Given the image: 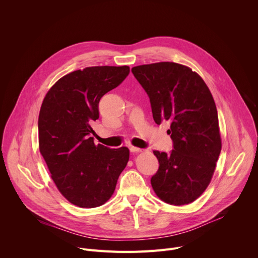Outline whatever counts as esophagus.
<instances>
[{
	"instance_id": "1",
	"label": "esophagus",
	"mask_w": 258,
	"mask_h": 258,
	"mask_svg": "<svg viewBox=\"0 0 258 258\" xmlns=\"http://www.w3.org/2000/svg\"><path fill=\"white\" fill-rule=\"evenodd\" d=\"M130 151L133 152V153H138V152H142V149L137 148V147H134V146H131L130 147Z\"/></svg>"
}]
</instances>
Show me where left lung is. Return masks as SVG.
<instances>
[{"label": "left lung", "mask_w": 258, "mask_h": 258, "mask_svg": "<svg viewBox=\"0 0 258 258\" xmlns=\"http://www.w3.org/2000/svg\"><path fill=\"white\" fill-rule=\"evenodd\" d=\"M132 72L150 99L154 121L170 122V153L154 150L159 167L151 177L165 203L185 205L207 188L222 150L217 110L204 81L191 68L159 62Z\"/></svg>", "instance_id": "left-lung-1"}]
</instances>
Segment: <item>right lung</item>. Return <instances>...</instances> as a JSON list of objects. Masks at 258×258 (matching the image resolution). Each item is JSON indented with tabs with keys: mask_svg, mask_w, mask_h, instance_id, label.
Returning <instances> with one entry per match:
<instances>
[{
	"mask_svg": "<svg viewBox=\"0 0 258 258\" xmlns=\"http://www.w3.org/2000/svg\"><path fill=\"white\" fill-rule=\"evenodd\" d=\"M128 66H94L61 78L47 93L39 115V143L60 193L83 208L103 205L127 164L126 147L94 143L91 124L100 99L128 76Z\"/></svg>",
	"mask_w": 258,
	"mask_h": 258,
	"instance_id": "1",
	"label": "right lung"
}]
</instances>
